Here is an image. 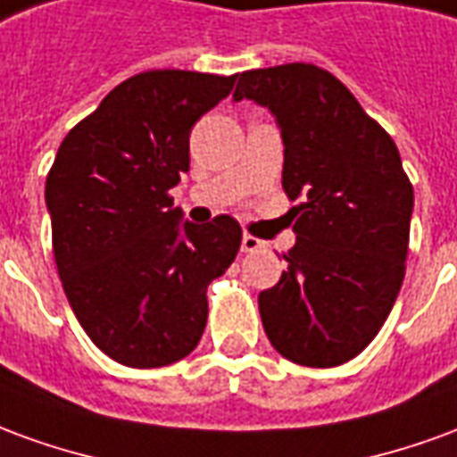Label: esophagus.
<instances>
[{"label":"esophagus","instance_id":"obj_1","mask_svg":"<svg viewBox=\"0 0 457 457\" xmlns=\"http://www.w3.org/2000/svg\"><path fill=\"white\" fill-rule=\"evenodd\" d=\"M264 247V242H262V239L259 237H254V235H245V237H242V252H257V249H262Z\"/></svg>","mask_w":457,"mask_h":457}]
</instances>
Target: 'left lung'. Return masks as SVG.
Wrapping results in <instances>:
<instances>
[{"label":"left lung","mask_w":457,"mask_h":457,"mask_svg":"<svg viewBox=\"0 0 457 457\" xmlns=\"http://www.w3.org/2000/svg\"><path fill=\"white\" fill-rule=\"evenodd\" d=\"M277 117L296 245L259 294L269 343L303 367H337L372 343L402 288L413 186L394 139L336 75L287 63L239 75L235 100Z\"/></svg>","instance_id":"obj_1"}]
</instances>
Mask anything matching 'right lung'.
Wrapping results in <instances>:
<instances>
[{
    "mask_svg": "<svg viewBox=\"0 0 457 457\" xmlns=\"http://www.w3.org/2000/svg\"><path fill=\"white\" fill-rule=\"evenodd\" d=\"M237 75H131L75 124L46 179L58 277L75 318L114 362L151 370L195 350L208 284L242 245L235 218L183 222L169 190L190 166V129Z\"/></svg>",
    "mask_w": 457,
    "mask_h": 457,
    "instance_id": "right-lung-1",
    "label": "right lung"
}]
</instances>
